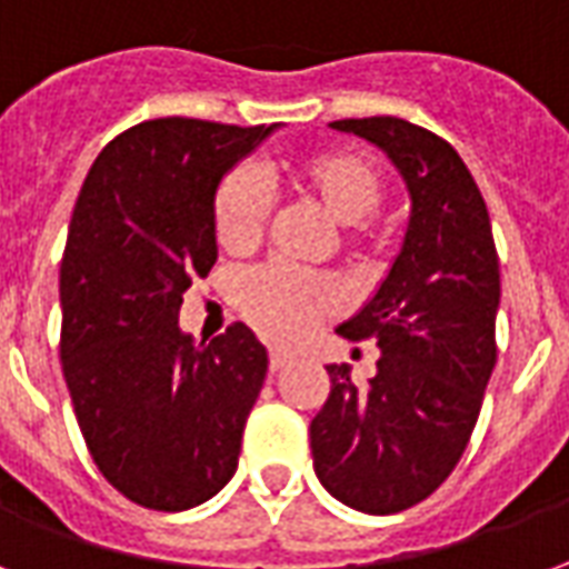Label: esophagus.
<instances>
[{
	"mask_svg": "<svg viewBox=\"0 0 569 569\" xmlns=\"http://www.w3.org/2000/svg\"><path fill=\"white\" fill-rule=\"evenodd\" d=\"M290 363H293V358H290L288 351H272V355H269V370L272 372L284 370V367H290Z\"/></svg>",
	"mask_w": 569,
	"mask_h": 569,
	"instance_id": "obj_1",
	"label": "esophagus"
}]
</instances>
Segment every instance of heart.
Listing matches in <instances>:
<instances>
[{"label":"heart","mask_w":569,"mask_h":569,"mask_svg":"<svg viewBox=\"0 0 569 569\" xmlns=\"http://www.w3.org/2000/svg\"><path fill=\"white\" fill-rule=\"evenodd\" d=\"M281 178L293 193L342 227L339 242L355 254H372L388 242V230L372 221L385 193L381 169L358 151L300 153L281 166ZM267 223V199L248 172H230L211 199L214 239L227 254L254 248ZM239 309L269 339L293 342L321 318L339 309L330 281L293 276L279 267L257 269L239 288Z\"/></svg>","instance_id":"b5f03b06"}]
</instances>
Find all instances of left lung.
Masks as SVG:
<instances>
[{
	"instance_id": "left-lung-1",
	"label": "left lung",
	"mask_w": 569,
	"mask_h": 569,
	"mask_svg": "<svg viewBox=\"0 0 569 569\" xmlns=\"http://www.w3.org/2000/svg\"><path fill=\"white\" fill-rule=\"evenodd\" d=\"M391 157L409 190L400 254L370 302L336 333L376 339L367 388L330 363V397L312 418L315 476L351 509L391 516L449 479L497 363L500 306L491 218L458 151L403 118L330 123Z\"/></svg>"
}]
</instances>
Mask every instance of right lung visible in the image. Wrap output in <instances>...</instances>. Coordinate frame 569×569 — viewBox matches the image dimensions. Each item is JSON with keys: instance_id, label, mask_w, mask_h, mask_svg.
<instances>
[{"instance_id": "obj_1", "label": "right lung", "mask_w": 569, "mask_h": 569, "mask_svg": "<svg viewBox=\"0 0 569 569\" xmlns=\"http://www.w3.org/2000/svg\"><path fill=\"white\" fill-rule=\"evenodd\" d=\"M272 127L157 118L111 139L74 202L60 267V360L99 472L144 509L181 512L233 479L267 379L244 325L211 342L178 327L218 260L211 199Z\"/></svg>"}]
</instances>
